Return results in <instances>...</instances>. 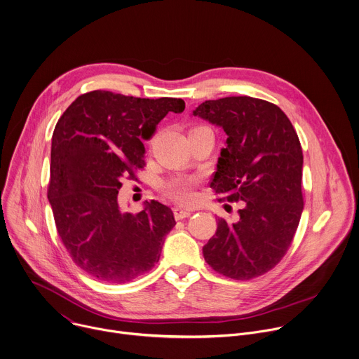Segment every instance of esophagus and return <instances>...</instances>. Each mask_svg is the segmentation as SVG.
Wrapping results in <instances>:
<instances>
[{
	"mask_svg": "<svg viewBox=\"0 0 359 359\" xmlns=\"http://www.w3.org/2000/svg\"><path fill=\"white\" fill-rule=\"evenodd\" d=\"M173 214H175V218H176V219H183V218L190 217L191 211H190V210H186V208H182V207H175V208H173Z\"/></svg>",
	"mask_w": 359,
	"mask_h": 359,
	"instance_id": "34e87169",
	"label": "esophagus"
}]
</instances>
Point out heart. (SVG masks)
<instances>
[{"label":"heart","mask_w":359,"mask_h":359,"mask_svg":"<svg viewBox=\"0 0 359 359\" xmlns=\"http://www.w3.org/2000/svg\"><path fill=\"white\" fill-rule=\"evenodd\" d=\"M198 130H204V127L193 128L190 133H194ZM197 182H198V179L193 177V176H175V177H170L165 182H162L159 184V189L166 198H169L175 203L191 204L196 198L193 187L197 184Z\"/></svg>","instance_id":"1"}]
</instances>
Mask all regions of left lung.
<instances>
[{"instance_id": "left-lung-1", "label": "left lung", "mask_w": 359, "mask_h": 359, "mask_svg": "<svg viewBox=\"0 0 359 359\" xmlns=\"http://www.w3.org/2000/svg\"><path fill=\"white\" fill-rule=\"evenodd\" d=\"M193 115L228 137L210 186L219 201H244L238 222L218 218L204 259L226 278H258L286 255L302 217L303 152L296 130L278 105L248 95L204 101Z\"/></svg>"}]
</instances>
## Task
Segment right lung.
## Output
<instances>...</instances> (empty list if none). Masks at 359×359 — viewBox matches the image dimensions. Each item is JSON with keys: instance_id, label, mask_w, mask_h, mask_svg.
Instances as JSON below:
<instances>
[{"instance_id": "add662e5", "label": "right lung", "mask_w": 359, "mask_h": 359, "mask_svg": "<svg viewBox=\"0 0 359 359\" xmlns=\"http://www.w3.org/2000/svg\"><path fill=\"white\" fill-rule=\"evenodd\" d=\"M182 98H138L94 90L79 95L55 127L48 198L57 233L73 262L101 282L126 283L158 264L172 210L152 200L133 215L121 212L123 179L145 166L144 140Z\"/></svg>"}]
</instances>
